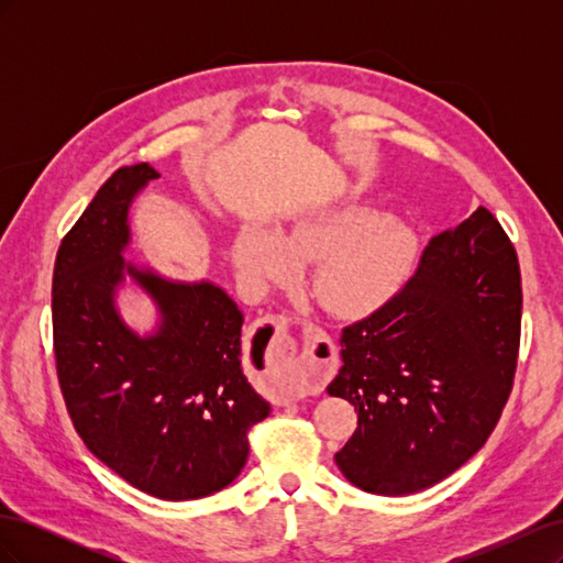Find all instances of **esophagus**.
<instances>
[{
	"label": "esophagus",
	"instance_id": "34e87169",
	"mask_svg": "<svg viewBox=\"0 0 563 563\" xmlns=\"http://www.w3.org/2000/svg\"><path fill=\"white\" fill-rule=\"evenodd\" d=\"M267 321L275 327L277 331H284L291 327V319H288L286 314H269ZM310 333L312 338L317 340V343H321V347H327L329 352H323L321 356H312L308 368H305V378H308L310 385H327L333 373H335V362H333V352H331V340L327 335V331H321L319 327H312L310 323Z\"/></svg>",
	"mask_w": 563,
	"mask_h": 563
}]
</instances>
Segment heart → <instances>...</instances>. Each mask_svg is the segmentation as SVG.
<instances>
[{"mask_svg": "<svg viewBox=\"0 0 563 563\" xmlns=\"http://www.w3.org/2000/svg\"><path fill=\"white\" fill-rule=\"evenodd\" d=\"M232 261L246 286L265 288L312 263L310 286L335 314L362 317L399 294L418 261V236L404 220L364 207H340L298 218L272 232L246 223L234 234Z\"/></svg>", "mask_w": 563, "mask_h": 563, "instance_id": "b5f03b06", "label": "heart"}]
</instances>
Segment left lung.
<instances>
[{
  "label": "left lung",
  "mask_w": 563,
  "mask_h": 563,
  "mask_svg": "<svg viewBox=\"0 0 563 563\" xmlns=\"http://www.w3.org/2000/svg\"><path fill=\"white\" fill-rule=\"evenodd\" d=\"M519 340L517 251L479 207L432 236L395 298L343 329L329 395L354 406L356 430L335 453L340 472L376 496L446 479L496 430Z\"/></svg>",
  "instance_id": "left-lung-1"
}]
</instances>
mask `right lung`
Listing matches in <instances>:
<instances>
[{"mask_svg": "<svg viewBox=\"0 0 563 563\" xmlns=\"http://www.w3.org/2000/svg\"><path fill=\"white\" fill-rule=\"evenodd\" d=\"M150 164L114 172L63 236L51 310L63 399L87 449L162 500H197L236 479L249 432L269 404L242 371V312L209 282L174 284L124 263L126 211ZM156 298L157 336L139 339L113 310L123 272Z\"/></svg>", "mask_w": 563, "mask_h": 563, "instance_id": "add662e5", "label": "right lung"}]
</instances>
